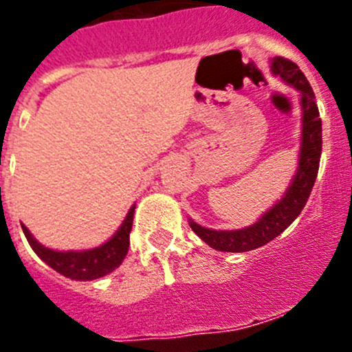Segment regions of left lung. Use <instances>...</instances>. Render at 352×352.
Listing matches in <instances>:
<instances>
[{
  "mask_svg": "<svg viewBox=\"0 0 352 352\" xmlns=\"http://www.w3.org/2000/svg\"><path fill=\"white\" fill-rule=\"evenodd\" d=\"M273 76H278L284 82L296 88L301 96V148L294 178L289 183V188L276 204H273L266 213L252 223L250 227L234 229V231H214L199 226L190 220L192 231L203 239L204 243L220 252H248L270 243L273 238L287 229L301 210L305 208L312 186L316 183L319 160L322 151V123L319 118V109L316 104V95L303 72L296 63L276 56L272 60Z\"/></svg>",
  "mask_w": 352,
  "mask_h": 352,
  "instance_id": "8db88e82",
  "label": "left lung"
}]
</instances>
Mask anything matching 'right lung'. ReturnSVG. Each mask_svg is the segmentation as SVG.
Here are the masks:
<instances>
[{"instance_id":"add662e5","label":"right lung","mask_w":352,"mask_h":352,"mask_svg":"<svg viewBox=\"0 0 352 352\" xmlns=\"http://www.w3.org/2000/svg\"><path fill=\"white\" fill-rule=\"evenodd\" d=\"M133 210H135V204L130 208L126 219L123 220L120 229L114 232L113 238L105 241L104 245H100V247L91 248V250H52V248L43 247L42 243H38L33 238V234L28 231V227L24 223H21V227H23L28 243L35 250L36 256L43 263L49 264L52 270H56L67 278H72V280H95V278H100V276L114 272L125 259L130 247Z\"/></svg>"}]
</instances>
